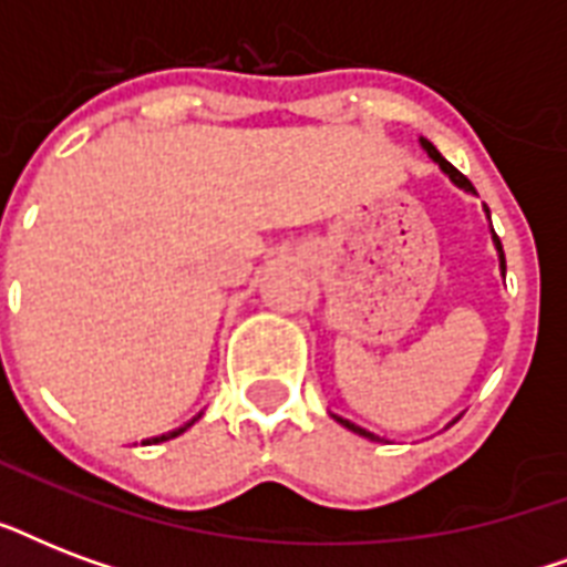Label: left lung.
Masks as SVG:
<instances>
[{"mask_svg": "<svg viewBox=\"0 0 567 567\" xmlns=\"http://www.w3.org/2000/svg\"><path fill=\"white\" fill-rule=\"evenodd\" d=\"M421 146H423V153L430 155L432 162L439 164L441 171H444V176H450V182H453V185H456V188L467 190V194H474V185H471V182H467L465 176H462V173H458L456 167H453V164H450L447 158H444V155H441L439 150H435V146H432L430 141H426V137H421ZM485 214H488V208H485ZM492 240H494V247H497V256H501V274L506 276V256H503V244H501V238H497V235H494V229H492ZM332 417H336V421L341 423V426H347V430H350V432H355V435H362V439L385 441V439H379L377 432L364 430V426H359V423H353V421H347V417H341V414H332Z\"/></svg>", "mask_w": 567, "mask_h": 567, "instance_id": "left-lung-1", "label": "left lung"}]
</instances>
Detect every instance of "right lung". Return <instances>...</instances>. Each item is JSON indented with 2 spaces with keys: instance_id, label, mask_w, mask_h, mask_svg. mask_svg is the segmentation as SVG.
<instances>
[{
  "instance_id": "obj_1",
  "label": "right lung",
  "mask_w": 567,
  "mask_h": 567,
  "mask_svg": "<svg viewBox=\"0 0 567 567\" xmlns=\"http://www.w3.org/2000/svg\"><path fill=\"white\" fill-rule=\"evenodd\" d=\"M203 414V412H199ZM199 414H196V417H190L188 423H185V426H179V430H173V432H164V435H155V439H146V441H141V444H162V441H171V439H176V435H182V432L188 430V426H194L196 421H199Z\"/></svg>"
}]
</instances>
